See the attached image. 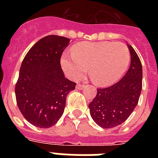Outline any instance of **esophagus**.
I'll return each mask as SVG.
<instances>
[{
    "label": "esophagus",
    "instance_id": "1",
    "mask_svg": "<svg viewBox=\"0 0 158 158\" xmlns=\"http://www.w3.org/2000/svg\"><path fill=\"white\" fill-rule=\"evenodd\" d=\"M84 85H82V84H78L76 85V89H83V88H84Z\"/></svg>",
    "mask_w": 158,
    "mask_h": 158
}]
</instances>
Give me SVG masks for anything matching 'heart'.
<instances>
[{
  "instance_id": "1",
  "label": "heart",
  "mask_w": 158,
  "mask_h": 158,
  "mask_svg": "<svg viewBox=\"0 0 158 158\" xmlns=\"http://www.w3.org/2000/svg\"><path fill=\"white\" fill-rule=\"evenodd\" d=\"M130 51L124 43L112 42H83L73 47L71 55L64 54L60 63L64 72L74 80L88 73L100 87L112 85L127 70Z\"/></svg>"
}]
</instances>
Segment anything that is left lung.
I'll list each match as a JSON object with an SVG mask.
<instances>
[{
  "mask_svg": "<svg viewBox=\"0 0 158 158\" xmlns=\"http://www.w3.org/2000/svg\"><path fill=\"white\" fill-rule=\"evenodd\" d=\"M130 66L116 84L98 89L89 107L93 120L103 129H110L127 120L136 107L142 90L143 69L139 57L131 46Z\"/></svg>",
  "mask_w": 158,
  "mask_h": 158,
  "instance_id": "1",
  "label": "left lung"
}]
</instances>
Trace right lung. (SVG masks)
<instances>
[{"instance_id":"1","label":"right lung","mask_w":158,"mask_h":158,"mask_svg":"<svg viewBox=\"0 0 158 158\" xmlns=\"http://www.w3.org/2000/svg\"><path fill=\"white\" fill-rule=\"evenodd\" d=\"M69 38L48 35L37 42L21 64L15 84L17 106L27 121L50 128L64 112L66 97L76 83L64 78L60 66L62 52Z\"/></svg>"}]
</instances>
